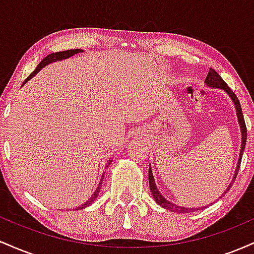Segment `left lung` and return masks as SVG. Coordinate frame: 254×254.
Masks as SVG:
<instances>
[{
	"label": "left lung",
	"mask_w": 254,
	"mask_h": 254,
	"mask_svg": "<svg viewBox=\"0 0 254 254\" xmlns=\"http://www.w3.org/2000/svg\"><path fill=\"white\" fill-rule=\"evenodd\" d=\"M205 84H208L209 87H214V88L223 89L224 92H226L227 94L229 95L230 99H232V100H233V103H234V105H235V109H237V115H238V121H239V124H240L241 136H243V143H241L240 157H239L237 171H235V173H234V178H233L232 184H230L228 188H227V191H228L229 189L232 188L233 183H234L235 178H237V176H238L239 168H240V165H241V157H243L244 149H245V145H246V139H247L246 124H245V119H244V115H243V110H241V106H240V101H239V99H238L237 95L234 94V92H233V90L229 88L228 84L224 82V81L222 80V77H221L220 75L217 74L216 70H214V69L210 68V70H209L208 75H206ZM149 188H150L151 194H153L154 199H155V202L159 204L160 206H162V208L167 209V210H171V211H174V212H182V214L184 212V214H186V212L196 211V210H199V209H202V208H182V206H178V205H176V204L168 202L167 199H165V198L162 197V194L160 193L159 191H157L156 184H155V180H154L153 173H151L150 166H149ZM227 191H224V193H226Z\"/></svg>",
	"instance_id": "left-lung-1"
}]
</instances>
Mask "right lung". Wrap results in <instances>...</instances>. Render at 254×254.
Instances as JSON below:
<instances>
[{
  "mask_svg": "<svg viewBox=\"0 0 254 254\" xmlns=\"http://www.w3.org/2000/svg\"><path fill=\"white\" fill-rule=\"evenodd\" d=\"M77 52H81L80 49H74V50H65V51H60V52H54V54H50V55H48V56H46L45 58H44V60L42 61V62H40L39 64H38V65H37V68H36V70H34L33 72H31V75H30V76H28L27 78H26V80L24 81V83L27 82V81L30 80L31 77H33L34 75H36L37 72L39 71L40 69L43 68V66H45V65H46V64H49V63H51V62H55V61H60V60H64V58H68V57L72 56V55H74V54H77ZM24 83H22V84H24ZM103 177H104V176H103ZM101 184H103V180H101V182L99 183V185H98V189H97V190H95L94 193H93V196L90 197L89 199L87 200L86 203H83L82 205H81V206H78V208H76V210H80V209H83V208H86V206H88L89 204H92L93 202H94V200H95V198L98 197V194H99V191H100Z\"/></svg>",
  "mask_w": 254,
  "mask_h": 254,
  "instance_id": "add662e5",
  "label": "right lung"
}]
</instances>
